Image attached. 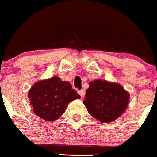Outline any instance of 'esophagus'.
Segmentation results:
<instances>
[{"label":"esophagus","mask_w":157,"mask_h":157,"mask_svg":"<svg viewBox=\"0 0 157 157\" xmlns=\"http://www.w3.org/2000/svg\"><path fill=\"white\" fill-rule=\"evenodd\" d=\"M78 93L80 94V96H82V97H84L86 92H85V90H79Z\"/></svg>","instance_id":"esophagus-1"}]
</instances>
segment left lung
Returning a JSON list of instances; mask_svg holds the SVG:
<instances>
[{"label": "left lung", "instance_id": "8db88e82", "mask_svg": "<svg viewBox=\"0 0 157 157\" xmlns=\"http://www.w3.org/2000/svg\"><path fill=\"white\" fill-rule=\"evenodd\" d=\"M130 94L122 86L105 80L89 82L84 105L89 114L102 123L116 121L128 106Z\"/></svg>", "mask_w": 157, "mask_h": 157}]
</instances>
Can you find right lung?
I'll use <instances>...</instances> for the list:
<instances>
[{"label":"right lung","mask_w":157,"mask_h":157,"mask_svg":"<svg viewBox=\"0 0 157 157\" xmlns=\"http://www.w3.org/2000/svg\"><path fill=\"white\" fill-rule=\"evenodd\" d=\"M28 97L35 114L47 121L62 116L70 102L80 99L69 82L54 75L36 82L28 91Z\"/></svg>","instance_id":"1"}]
</instances>
